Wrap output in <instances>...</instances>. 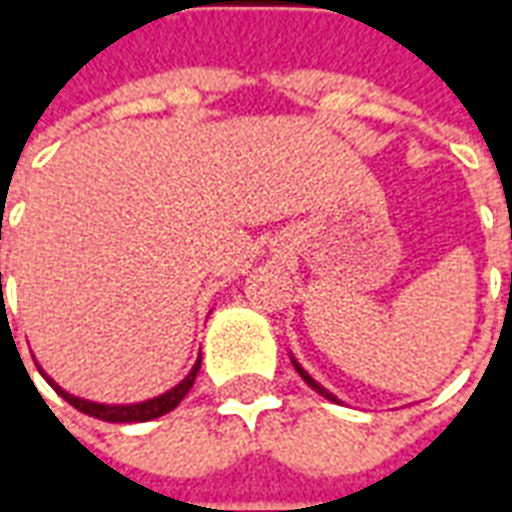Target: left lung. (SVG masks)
Here are the masks:
<instances>
[{
	"label": "left lung",
	"instance_id": "8db88e82",
	"mask_svg": "<svg viewBox=\"0 0 512 512\" xmlns=\"http://www.w3.org/2000/svg\"><path fill=\"white\" fill-rule=\"evenodd\" d=\"M293 367H296V370H299V376L304 378V381H307V384H310L312 389H315V392H318V395L329 397V400H337V397H334V395H329V392H326V389H323V386L318 384V381H315V378H310V373H307V370H301V367H299V362H293Z\"/></svg>",
	"mask_w": 512,
	"mask_h": 512
}]
</instances>
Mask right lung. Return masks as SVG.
Wrapping results in <instances>:
<instances>
[{
  "mask_svg": "<svg viewBox=\"0 0 512 512\" xmlns=\"http://www.w3.org/2000/svg\"><path fill=\"white\" fill-rule=\"evenodd\" d=\"M0 290H2V271H0ZM197 373H200V359H197V365L191 367L189 376L183 378L175 389H169V392L153 397V400H145V403H134V406H104V403H90V400H82V397L68 395V392L54 384L46 373H43V378H46V381H49V384L54 386V389H57V392H60V395L65 397L73 408H79L82 414H90V417L95 419H104V422H147V419L161 417V414H167V411H172V408L178 406L180 400L186 397V392L191 389V384H194Z\"/></svg>",
  "mask_w": 512,
  "mask_h": 512,
  "instance_id": "right-lung-1",
  "label": "right lung"
}]
</instances>
